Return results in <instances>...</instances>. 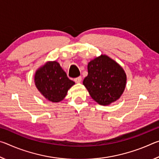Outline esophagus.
Returning <instances> with one entry per match:
<instances>
[{"mask_svg": "<svg viewBox=\"0 0 159 159\" xmlns=\"http://www.w3.org/2000/svg\"><path fill=\"white\" fill-rule=\"evenodd\" d=\"M81 80H82V77L81 76H79L76 78V79H74V81L77 83H79L81 82Z\"/></svg>", "mask_w": 159, "mask_h": 159, "instance_id": "1", "label": "esophagus"}]
</instances>
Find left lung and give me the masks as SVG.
Returning <instances> with one entry per match:
<instances>
[{"mask_svg":"<svg viewBox=\"0 0 159 159\" xmlns=\"http://www.w3.org/2000/svg\"><path fill=\"white\" fill-rule=\"evenodd\" d=\"M88 71L83 83L96 102L109 105L120 98L127 79L124 70L117 62L102 55L88 63Z\"/></svg>","mask_w":159,"mask_h":159,"instance_id":"1","label":"left lung"}]
</instances>
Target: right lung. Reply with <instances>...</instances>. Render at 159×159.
Here are the masks:
<instances>
[{"label":"right lung","mask_w":159,"mask_h":159,"mask_svg":"<svg viewBox=\"0 0 159 159\" xmlns=\"http://www.w3.org/2000/svg\"><path fill=\"white\" fill-rule=\"evenodd\" d=\"M34 82L44 98L52 102L64 99L68 90L75 84L56 61H48L40 67L35 74Z\"/></svg>","instance_id":"add662e5"}]
</instances>
